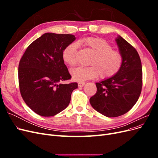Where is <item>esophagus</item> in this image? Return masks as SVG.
<instances>
[{
  "label": "esophagus",
  "instance_id": "esophagus-1",
  "mask_svg": "<svg viewBox=\"0 0 158 158\" xmlns=\"http://www.w3.org/2000/svg\"><path fill=\"white\" fill-rule=\"evenodd\" d=\"M78 85L79 87H83L84 85H85V82H78Z\"/></svg>",
  "mask_w": 158,
  "mask_h": 158
}]
</instances>
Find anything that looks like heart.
Returning a JSON list of instances; mask_svg holds the SVG:
<instances>
[{"label": "heart", "instance_id": "b5f03b06", "mask_svg": "<svg viewBox=\"0 0 158 158\" xmlns=\"http://www.w3.org/2000/svg\"><path fill=\"white\" fill-rule=\"evenodd\" d=\"M79 44L84 45L90 51L93 56L89 65L78 66L71 70L72 78L77 82L94 79L99 75L102 79L111 78L120 70L123 64V56L117 51L113 50L107 41L102 38L87 37L80 40ZM78 48L77 43L73 42L64 49L62 57L64 63L73 66L77 64L76 52Z\"/></svg>", "mask_w": 158, "mask_h": 158}]
</instances>
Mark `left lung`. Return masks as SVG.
Listing matches in <instances>:
<instances>
[{"label": "left lung", "mask_w": 158, "mask_h": 158, "mask_svg": "<svg viewBox=\"0 0 158 158\" xmlns=\"http://www.w3.org/2000/svg\"><path fill=\"white\" fill-rule=\"evenodd\" d=\"M115 41L123 56V64L112 77L95 83L97 92L89 99L92 107L107 117L127 113L137 102L142 85V64L136 50L118 35Z\"/></svg>", "instance_id": "8db88e82"}]
</instances>
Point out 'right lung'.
I'll return each mask as SVG.
<instances>
[{
  "label": "right lung",
  "mask_w": 158,
  "mask_h": 158,
  "mask_svg": "<svg viewBox=\"0 0 158 158\" xmlns=\"http://www.w3.org/2000/svg\"><path fill=\"white\" fill-rule=\"evenodd\" d=\"M76 40L71 34L46 33L28 46L20 61L19 85L22 97L33 111L52 117L63 111L78 84L71 78L62 57L65 47Z\"/></svg>",
  "instance_id": "1"
}]
</instances>
